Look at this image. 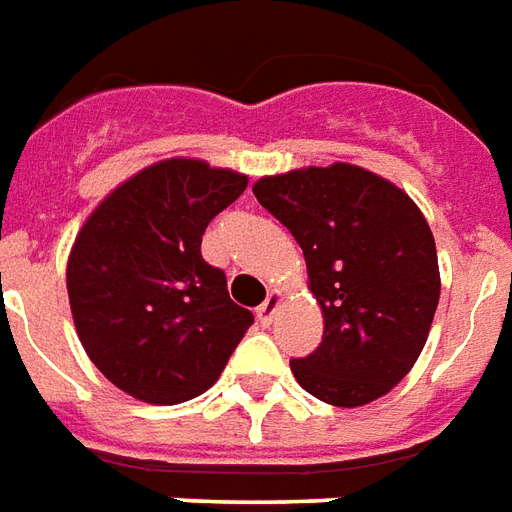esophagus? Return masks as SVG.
<instances>
[{"label":"esophagus","instance_id":"esophagus-1","mask_svg":"<svg viewBox=\"0 0 512 512\" xmlns=\"http://www.w3.org/2000/svg\"><path fill=\"white\" fill-rule=\"evenodd\" d=\"M279 304H282V295L279 293H268V298L260 304V309H257V320L263 325H271L274 323L276 312H279Z\"/></svg>","mask_w":512,"mask_h":512}]
</instances>
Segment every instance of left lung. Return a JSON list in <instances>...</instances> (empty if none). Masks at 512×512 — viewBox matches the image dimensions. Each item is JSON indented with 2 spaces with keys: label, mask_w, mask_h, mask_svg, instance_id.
Returning <instances> with one entry per match:
<instances>
[{
  "label": "left lung",
  "mask_w": 512,
  "mask_h": 512,
  "mask_svg": "<svg viewBox=\"0 0 512 512\" xmlns=\"http://www.w3.org/2000/svg\"><path fill=\"white\" fill-rule=\"evenodd\" d=\"M252 192L301 244L323 309L320 347L290 361L298 385L333 407L385 396L418 361L439 304L426 217L396 184L347 162L263 176Z\"/></svg>",
  "instance_id": "1"
}]
</instances>
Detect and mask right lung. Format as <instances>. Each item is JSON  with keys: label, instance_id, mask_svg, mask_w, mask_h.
I'll list each match as a JSON object with an SVG mask.
<instances>
[{"label": "right lung", "instance_id": "add662e5", "mask_svg": "<svg viewBox=\"0 0 512 512\" xmlns=\"http://www.w3.org/2000/svg\"><path fill=\"white\" fill-rule=\"evenodd\" d=\"M246 176L203 160H162L113 189L67 260L83 350L108 380L149 404L208 391L255 317L230 301L200 241L246 189Z\"/></svg>", "mask_w": 512, "mask_h": 512}]
</instances>
